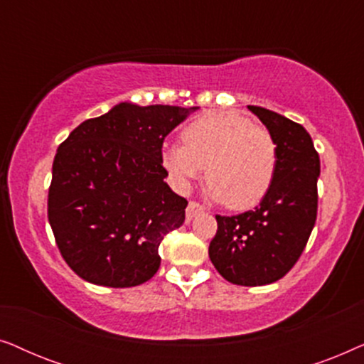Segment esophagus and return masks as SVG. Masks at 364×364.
<instances>
[{"label": "esophagus", "mask_w": 364, "mask_h": 364, "mask_svg": "<svg viewBox=\"0 0 364 364\" xmlns=\"http://www.w3.org/2000/svg\"><path fill=\"white\" fill-rule=\"evenodd\" d=\"M203 210H205V208H203V207L200 205V203H197V202H188L187 210H186L187 222H191L193 217L198 215V213H203Z\"/></svg>", "instance_id": "esophagus-1"}]
</instances>
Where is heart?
I'll list each match as a JSON object with an SVG mask.
<instances>
[{
    "label": "heart",
    "mask_w": 364,
    "mask_h": 364,
    "mask_svg": "<svg viewBox=\"0 0 364 364\" xmlns=\"http://www.w3.org/2000/svg\"><path fill=\"white\" fill-rule=\"evenodd\" d=\"M183 144L162 147V166L178 191L205 173L208 193L233 210L257 205L270 191L277 171V144L250 117L210 111L182 131Z\"/></svg>",
    "instance_id": "obj_1"
}]
</instances>
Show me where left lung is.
Segmentation results:
<instances>
[{
  "label": "left lung",
  "instance_id": "1",
  "mask_svg": "<svg viewBox=\"0 0 364 364\" xmlns=\"http://www.w3.org/2000/svg\"><path fill=\"white\" fill-rule=\"evenodd\" d=\"M277 144V171L255 210L217 215L208 247L217 272L233 285L262 287L295 265L315 227L320 157L306 129L265 107L248 106Z\"/></svg>",
  "mask_w": 364,
  "mask_h": 364
}]
</instances>
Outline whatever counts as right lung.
Wrapping results in <instances>:
<instances>
[{
  "label": "right lung",
  "mask_w": 364,
  "mask_h": 364,
  "mask_svg": "<svg viewBox=\"0 0 364 364\" xmlns=\"http://www.w3.org/2000/svg\"><path fill=\"white\" fill-rule=\"evenodd\" d=\"M198 107L119 102L59 146L48 218L74 273L94 285L137 287L161 267L159 245L186 220L164 181L162 142Z\"/></svg>",
  "instance_id": "obj_1"
}]
</instances>
